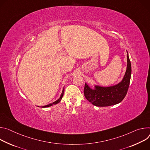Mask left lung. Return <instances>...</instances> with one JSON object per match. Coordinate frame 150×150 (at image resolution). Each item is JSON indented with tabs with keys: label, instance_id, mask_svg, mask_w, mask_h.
I'll list each match as a JSON object with an SVG mask.
<instances>
[{
	"label": "left lung",
	"instance_id": "obj_1",
	"mask_svg": "<svg viewBox=\"0 0 150 150\" xmlns=\"http://www.w3.org/2000/svg\"><path fill=\"white\" fill-rule=\"evenodd\" d=\"M127 62L125 74L122 80L117 85L109 87L95 85L94 89H93L85 83L84 95L88 101L97 107L111 106L122 101L128 91L132 72L131 64L128 54L127 55Z\"/></svg>",
	"mask_w": 150,
	"mask_h": 150
}]
</instances>
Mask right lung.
I'll return each instance as SVG.
<instances>
[{"mask_svg": "<svg viewBox=\"0 0 150 150\" xmlns=\"http://www.w3.org/2000/svg\"><path fill=\"white\" fill-rule=\"evenodd\" d=\"M64 88H63V89H62V93H61V96H60V97H59V98L58 99H57V101H55V102H54V103H52L49 104L48 105H45V106H43V107H43V108H45V107H51V106H52V105H55V104H57L58 103H59L61 101V99H62V96H63V95H64Z\"/></svg>", "mask_w": 150, "mask_h": 150, "instance_id": "add662e5", "label": "right lung"}]
</instances>
